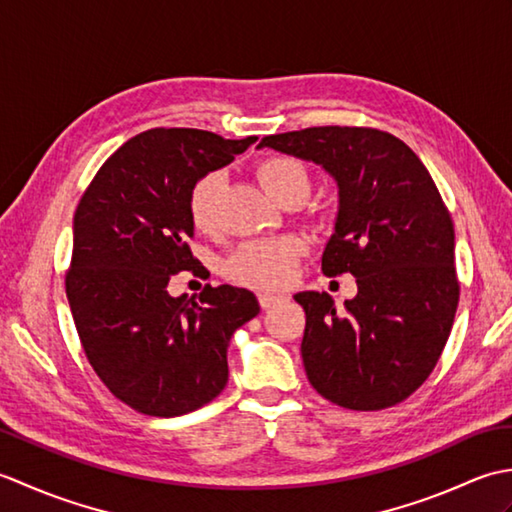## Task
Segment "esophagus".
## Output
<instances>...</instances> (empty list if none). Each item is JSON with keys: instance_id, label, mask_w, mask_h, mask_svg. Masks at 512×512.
I'll return each instance as SVG.
<instances>
[{"instance_id": "34e87169", "label": "esophagus", "mask_w": 512, "mask_h": 512, "mask_svg": "<svg viewBox=\"0 0 512 512\" xmlns=\"http://www.w3.org/2000/svg\"><path fill=\"white\" fill-rule=\"evenodd\" d=\"M281 299H284V297H281V295H270V292H259V295H257L259 306H262L264 310L266 308H273L275 303H279Z\"/></svg>"}]
</instances>
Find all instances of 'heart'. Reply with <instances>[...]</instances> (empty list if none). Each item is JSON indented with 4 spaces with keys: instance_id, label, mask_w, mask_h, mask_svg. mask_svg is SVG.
<instances>
[{
    "instance_id": "heart-1",
    "label": "heart",
    "mask_w": 512,
    "mask_h": 512,
    "mask_svg": "<svg viewBox=\"0 0 512 512\" xmlns=\"http://www.w3.org/2000/svg\"><path fill=\"white\" fill-rule=\"evenodd\" d=\"M255 176L270 198L284 204L303 202L310 191V173L301 160L288 154H268L257 160ZM224 187L220 171H209L195 180L189 193V217L200 233L217 228V200ZM306 242L297 235L253 239L239 246L226 259V275L250 288H281L295 277L299 259L306 255Z\"/></svg>"
}]
</instances>
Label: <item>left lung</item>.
Listing matches in <instances>:
<instances>
[{"label":"left lung","mask_w":512,"mask_h":512,"mask_svg":"<svg viewBox=\"0 0 512 512\" xmlns=\"http://www.w3.org/2000/svg\"><path fill=\"white\" fill-rule=\"evenodd\" d=\"M259 147L312 160L339 184V217L321 270L350 273L358 295L299 292L303 367L319 394L356 411L409 398L436 367L460 301L451 213L422 160L374 127H306Z\"/></svg>","instance_id":"1"}]
</instances>
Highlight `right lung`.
<instances>
[{"instance_id": "add662e5", "label": "right lung", "mask_w": 512, "mask_h": 512, "mask_svg": "<svg viewBox=\"0 0 512 512\" xmlns=\"http://www.w3.org/2000/svg\"><path fill=\"white\" fill-rule=\"evenodd\" d=\"M255 136L226 140L189 127H156L103 162L74 213L65 295L83 352L112 394L147 416L204 407L226 387V347L257 317L250 290L206 284L171 297V275L204 266L189 242V193Z\"/></svg>"}]
</instances>
